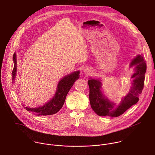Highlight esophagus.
<instances>
[{
  "instance_id": "obj_1",
  "label": "esophagus",
  "mask_w": 155,
  "mask_h": 155,
  "mask_svg": "<svg viewBox=\"0 0 155 155\" xmlns=\"http://www.w3.org/2000/svg\"><path fill=\"white\" fill-rule=\"evenodd\" d=\"M84 72H85V73H88V72H90V69H88V68H86V69H84Z\"/></svg>"
}]
</instances>
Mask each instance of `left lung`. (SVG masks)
Wrapping results in <instances>:
<instances>
[{"instance_id":"8db88e82","label":"left lung","mask_w":155,"mask_h":155,"mask_svg":"<svg viewBox=\"0 0 155 155\" xmlns=\"http://www.w3.org/2000/svg\"><path fill=\"white\" fill-rule=\"evenodd\" d=\"M134 66L132 86L118 106L108 100L101 91L102 83L99 80L90 78L87 81L90 87V101L92 109L99 116L117 117L124 114L131 106L139 101V96L143 88L147 65L142 55H137L132 59L130 67Z\"/></svg>"}]
</instances>
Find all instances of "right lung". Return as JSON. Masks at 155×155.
<instances>
[{
    "mask_svg": "<svg viewBox=\"0 0 155 155\" xmlns=\"http://www.w3.org/2000/svg\"><path fill=\"white\" fill-rule=\"evenodd\" d=\"M16 53H14L13 56V60L14 62V68L12 71V80L13 83L16 77L17 63ZM79 71L74 72L71 74H69L64 77L59 82L56 93L53 97L48 102L42 106L36 108H30L28 107H25V108L28 112L35 114L38 116H45L50 115L56 114L59 111V110L63 106L66 96L71 90V88L74 84L75 81L79 78ZM23 105V104H22Z\"/></svg>",
    "mask_w": 155,
    "mask_h": 155,
    "instance_id": "obj_1",
    "label": "right lung"
}]
</instances>
